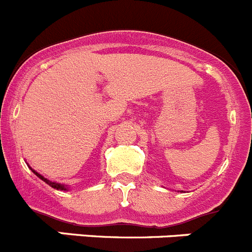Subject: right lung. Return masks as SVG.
<instances>
[{
    "mask_svg": "<svg viewBox=\"0 0 252 252\" xmlns=\"http://www.w3.org/2000/svg\"><path fill=\"white\" fill-rule=\"evenodd\" d=\"M31 171H32V172H33V173H35V174H36V176H37V177H38V178H41V180H42V181H44V182H46V183H47V185H49V186H51V187H53V188H56V189H64V191H66V187H65V186H64V185H60V183H55V182H51V181H49V180H47V178H45V177H42V176H41V174H38V173H37V172H36V171H33V169H32V168H31Z\"/></svg>",
    "mask_w": 252,
    "mask_h": 252,
    "instance_id": "add662e5",
    "label": "right lung"
}]
</instances>
